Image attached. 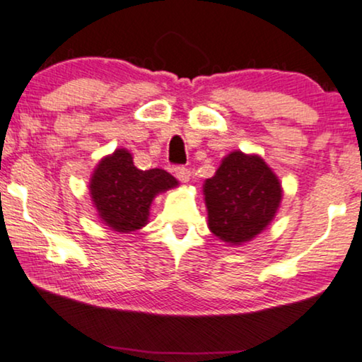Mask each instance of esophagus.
Returning a JSON list of instances; mask_svg holds the SVG:
<instances>
[{"instance_id":"34e87169","label":"esophagus","mask_w":362,"mask_h":362,"mask_svg":"<svg viewBox=\"0 0 362 362\" xmlns=\"http://www.w3.org/2000/svg\"><path fill=\"white\" fill-rule=\"evenodd\" d=\"M175 177L180 182H185L187 183L188 180H190V177H192L190 169H188V167H185V165H177L175 167Z\"/></svg>"}]
</instances>
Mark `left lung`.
Here are the masks:
<instances>
[{"label":"left lung","instance_id":"1","mask_svg":"<svg viewBox=\"0 0 362 362\" xmlns=\"http://www.w3.org/2000/svg\"><path fill=\"white\" fill-rule=\"evenodd\" d=\"M208 228L221 241H251L267 228L281 206L282 187L264 159L234 151L203 185Z\"/></svg>","mask_w":362,"mask_h":362}]
</instances>
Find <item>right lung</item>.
Returning <instances> with one entry per match:
<instances>
[{
  "label": "right lung",
  "instance_id": "1",
  "mask_svg": "<svg viewBox=\"0 0 362 362\" xmlns=\"http://www.w3.org/2000/svg\"><path fill=\"white\" fill-rule=\"evenodd\" d=\"M179 185L162 169L141 170L126 149H116L100 160L90 179V195L98 216L118 233L141 230L149 220L156 195Z\"/></svg>",
  "mask_w": 362,
  "mask_h": 362
}]
</instances>
